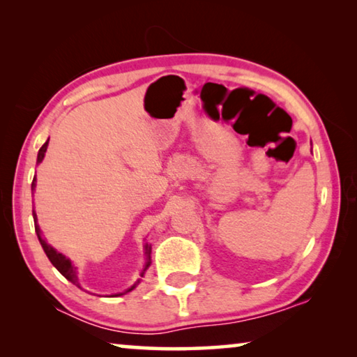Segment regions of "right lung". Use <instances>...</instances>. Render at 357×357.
Listing matches in <instances>:
<instances>
[{
  "label": "right lung",
  "mask_w": 357,
  "mask_h": 357,
  "mask_svg": "<svg viewBox=\"0 0 357 357\" xmlns=\"http://www.w3.org/2000/svg\"><path fill=\"white\" fill-rule=\"evenodd\" d=\"M47 144H48V140L42 144V148L39 149V154H38V164H40L42 162V159H44V155H45V151H47ZM33 190H34V187H36V176H34V179H33ZM33 217H34V228H36V234H38V238H39V241H40V244H42V249H44V252H45V255L48 257V259H50L52 261V264L55 266V268L59 271V273H61L66 279H68L69 282H72L74 283V285H77V287H80V283H78V277H77V273H75V268L74 266H72V263H70V259H68L66 258L63 253H59V252H56L55 249H53L52 245H48L44 239H42V231H40V228H39V225H38V217H36V214L33 213ZM144 253H146V266H144V269H143V273L144 271H146V268L149 266V263H151V245L149 244H146L144 245ZM143 273H142V275H143ZM135 288V285L134 287H130L128 291L126 293H129V291H132V289ZM123 294V293H121ZM119 296V294H118Z\"/></svg>",
  "instance_id": "add662e5"
}]
</instances>
